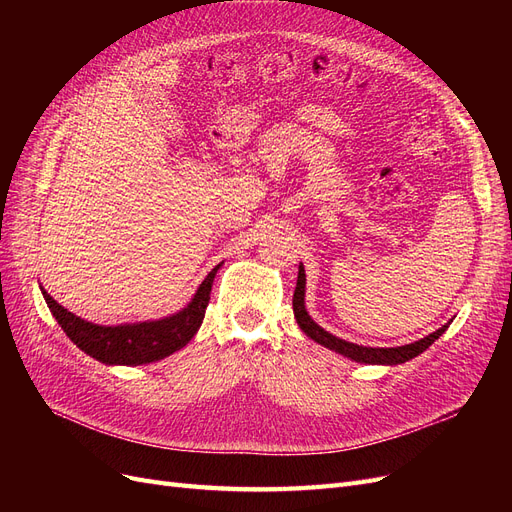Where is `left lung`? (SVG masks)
<instances>
[{"instance_id":"1","label":"left lung","mask_w":512,"mask_h":512,"mask_svg":"<svg viewBox=\"0 0 512 512\" xmlns=\"http://www.w3.org/2000/svg\"><path fill=\"white\" fill-rule=\"evenodd\" d=\"M292 309H294V318H297V324L307 337H312L314 342H318L324 348L348 356V359H352L356 363H369V365L406 363V361L414 359V356L425 352L448 329V324H442L438 331H433L427 337L418 339V342L406 344V346H397V348H369V346H359V344L346 342V339H339V337L331 335L329 331H324L320 324H316L307 314V309H305V269H303V265H299V277H297V288H294V297H292Z\"/></svg>"}]
</instances>
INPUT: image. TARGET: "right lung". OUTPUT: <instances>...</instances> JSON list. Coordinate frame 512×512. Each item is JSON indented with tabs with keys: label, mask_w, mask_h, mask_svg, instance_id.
<instances>
[{
	"label": "right lung",
	"mask_w": 512,
	"mask_h": 512,
	"mask_svg": "<svg viewBox=\"0 0 512 512\" xmlns=\"http://www.w3.org/2000/svg\"><path fill=\"white\" fill-rule=\"evenodd\" d=\"M220 267L211 269L198 286L194 299L181 312L160 320L117 324V327L87 322L61 307L44 288L42 294L59 327L85 354L106 365H145L181 350L196 335L211 299L213 277Z\"/></svg>",
	"instance_id": "add662e5"
}]
</instances>
